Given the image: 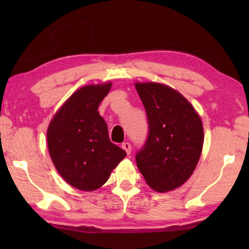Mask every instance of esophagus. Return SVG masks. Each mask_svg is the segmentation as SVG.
Listing matches in <instances>:
<instances>
[{
	"mask_svg": "<svg viewBox=\"0 0 249 249\" xmlns=\"http://www.w3.org/2000/svg\"><path fill=\"white\" fill-rule=\"evenodd\" d=\"M122 148H123L125 151H126V154L127 155H129L130 154V151H132V146H130V144L129 142H123V144H122Z\"/></svg>",
	"mask_w": 249,
	"mask_h": 249,
	"instance_id": "1",
	"label": "esophagus"
}]
</instances>
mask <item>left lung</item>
<instances>
[{
    "instance_id": "8db88e82",
    "label": "left lung",
    "mask_w": 249,
    "mask_h": 249,
    "mask_svg": "<svg viewBox=\"0 0 249 249\" xmlns=\"http://www.w3.org/2000/svg\"><path fill=\"white\" fill-rule=\"evenodd\" d=\"M148 135L135 159L147 184L167 192L187 181L199 161L203 126L195 107L178 91L160 83H136Z\"/></svg>"
}]
</instances>
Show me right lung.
<instances>
[{
    "instance_id": "obj_1",
    "label": "right lung",
    "mask_w": 249,
    "mask_h": 249,
    "mask_svg": "<svg viewBox=\"0 0 249 249\" xmlns=\"http://www.w3.org/2000/svg\"><path fill=\"white\" fill-rule=\"evenodd\" d=\"M112 83L83 87L56 113L47 130L50 157L72 187L93 191L107 182L126 153L109 141L98 107Z\"/></svg>"
}]
</instances>
